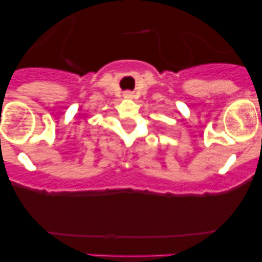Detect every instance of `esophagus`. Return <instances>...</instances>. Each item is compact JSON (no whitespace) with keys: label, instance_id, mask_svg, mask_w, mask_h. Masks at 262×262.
I'll list each match as a JSON object with an SVG mask.
<instances>
[{"label":"esophagus","instance_id":"1","mask_svg":"<svg viewBox=\"0 0 262 262\" xmlns=\"http://www.w3.org/2000/svg\"><path fill=\"white\" fill-rule=\"evenodd\" d=\"M126 97H127V98H131V97H133V96H131V93H129V92H127Z\"/></svg>","mask_w":262,"mask_h":262}]
</instances>
